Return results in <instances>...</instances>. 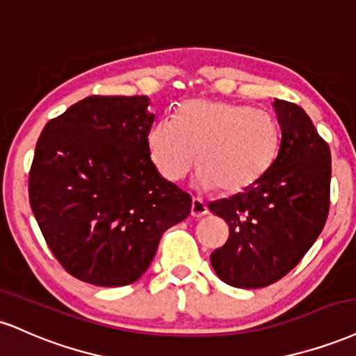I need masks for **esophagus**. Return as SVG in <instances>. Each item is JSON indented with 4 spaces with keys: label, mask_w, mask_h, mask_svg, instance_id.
<instances>
[{
    "label": "esophagus",
    "mask_w": 356,
    "mask_h": 356,
    "mask_svg": "<svg viewBox=\"0 0 356 356\" xmlns=\"http://www.w3.org/2000/svg\"><path fill=\"white\" fill-rule=\"evenodd\" d=\"M191 215H193L195 218H202V216L208 215L207 203L200 198H193V202H191Z\"/></svg>",
    "instance_id": "34e87169"
}]
</instances>
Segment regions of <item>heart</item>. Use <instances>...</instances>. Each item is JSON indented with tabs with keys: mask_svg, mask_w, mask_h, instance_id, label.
<instances>
[{
	"mask_svg": "<svg viewBox=\"0 0 356 356\" xmlns=\"http://www.w3.org/2000/svg\"><path fill=\"white\" fill-rule=\"evenodd\" d=\"M278 145V124L266 111L210 99L185 102L177 120H158L148 135L149 154L163 177L179 181L198 163V186L216 188L221 195L254 185L273 163Z\"/></svg>",
	"mask_w": 356,
	"mask_h": 356,
	"instance_id": "1",
	"label": "heart"
}]
</instances>
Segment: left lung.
I'll return each mask as SVG.
<instances>
[{"instance_id":"8db88e82","label":"left lung","mask_w":356,"mask_h":356,"mask_svg":"<svg viewBox=\"0 0 356 356\" xmlns=\"http://www.w3.org/2000/svg\"><path fill=\"white\" fill-rule=\"evenodd\" d=\"M282 141L266 173L243 193L208 204L229 227L228 241L211 253L220 280L263 288L302 261L327 221L332 154L298 104L275 99Z\"/></svg>"}]
</instances>
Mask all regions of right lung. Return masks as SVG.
Segmentation results:
<instances>
[{
	"mask_svg": "<svg viewBox=\"0 0 356 356\" xmlns=\"http://www.w3.org/2000/svg\"><path fill=\"white\" fill-rule=\"evenodd\" d=\"M146 96L93 95L49 120L28 191L46 245L71 277L96 286L136 282L191 196L149 156Z\"/></svg>",
	"mask_w": 356,
	"mask_h": 356,
	"instance_id": "obj_1",
	"label": "right lung"
}]
</instances>
